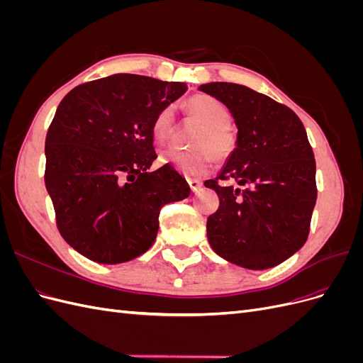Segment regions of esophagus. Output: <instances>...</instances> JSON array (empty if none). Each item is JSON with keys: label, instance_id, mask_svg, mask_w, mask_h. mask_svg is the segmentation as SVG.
Segmentation results:
<instances>
[{"label": "esophagus", "instance_id": "34e87169", "mask_svg": "<svg viewBox=\"0 0 363 363\" xmlns=\"http://www.w3.org/2000/svg\"><path fill=\"white\" fill-rule=\"evenodd\" d=\"M186 182H188V184H189V188H191V191L192 192H196L199 191L201 186H203V183L200 182V180H195V179H186Z\"/></svg>", "mask_w": 363, "mask_h": 363}]
</instances>
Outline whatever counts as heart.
Wrapping results in <instances>:
<instances>
[{
    "label": "heart",
    "mask_w": 363,
    "mask_h": 363,
    "mask_svg": "<svg viewBox=\"0 0 363 363\" xmlns=\"http://www.w3.org/2000/svg\"><path fill=\"white\" fill-rule=\"evenodd\" d=\"M186 111L203 128L195 135L194 150L168 148L160 155V163L171 164L183 175H203L212 167L213 157L225 160L236 148V136L230 125L232 113L224 103L211 95L199 94L186 101ZM174 128V111L171 106L163 107L152 119L151 133L160 144L167 142Z\"/></svg>",
    "instance_id": "b5f03b06"
}]
</instances>
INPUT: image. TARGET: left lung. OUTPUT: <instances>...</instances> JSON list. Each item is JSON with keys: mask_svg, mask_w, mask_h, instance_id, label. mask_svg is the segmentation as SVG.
<instances>
[{"mask_svg": "<svg viewBox=\"0 0 363 363\" xmlns=\"http://www.w3.org/2000/svg\"><path fill=\"white\" fill-rule=\"evenodd\" d=\"M199 89L224 103L238 127L236 148L206 188L219 196L207 218L218 256L247 269L289 259L309 236L316 203V164L304 125L289 107L236 83ZM232 178L238 184H223Z\"/></svg>", "mask_w": 363, "mask_h": 363, "instance_id": "1", "label": "left lung"}]
</instances>
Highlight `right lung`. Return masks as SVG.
Here are the masks:
<instances>
[{
	"label": "right lung",
	"instance_id": "obj_1",
	"mask_svg": "<svg viewBox=\"0 0 363 363\" xmlns=\"http://www.w3.org/2000/svg\"><path fill=\"white\" fill-rule=\"evenodd\" d=\"M188 86L136 74L83 83L63 98L45 139V186L63 239L98 263H123L155 244L160 208L189 184L157 159L151 124Z\"/></svg>",
	"mask_w": 363,
	"mask_h": 363
}]
</instances>
